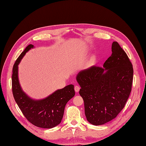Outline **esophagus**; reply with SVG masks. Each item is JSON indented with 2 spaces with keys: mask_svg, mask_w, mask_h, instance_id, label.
<instances>
[{
  "mask_svg": "<svg viewBox=\"0 0 146 146\" xmlns=\"http://www.w3.org/2000/svg\"><path fill=\"white\" fill-rule=\"evenodd\" d=\"M74 89H75V92H78L79 91V90H80V87H79V86H75Z\"/></svg>",
  "mask_w": 146,
  "mask_h": 146,
  "instance_id": "esophagus-1",
  "label": "esophagus"
}]
</instances>
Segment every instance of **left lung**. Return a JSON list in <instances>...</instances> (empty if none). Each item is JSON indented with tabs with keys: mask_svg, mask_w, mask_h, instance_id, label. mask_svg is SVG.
<instances>
[{
	"mask_svg": "<svg viewBox=\"0 0 146 146\" xmlns=\"http://www.w3.org/2000/svg\"><path fill=\"white\" fill-rule=\"evenodd\" d=\"M111 49L112 54L103 68L92 66L76 76L87 120L95 125L115 118L124 108L131 91L132 64L117 42L112 43Z\"/></svg>",
	"mask_w": 146,
	"mask_h": 146,
	"instance_id": "8db88e82",
	"label": "left lung"
}]
</instances>
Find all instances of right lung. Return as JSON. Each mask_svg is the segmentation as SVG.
<instances>
[{"label":"right lung","instance_id":"1","mask_svg":"<svg viewBox=\"0 0 146 146\" xmlns=\"http://www.w3.org/2000/svg\"><path fill=\"white\" fill-rule=\"evenodd\" d=\"M34 45L29 44L17 59L13 68L12 91L14 98L26 118L35 126L53 128L60 123L67 103L74 96V85L70 84L58 90L42 100H34L22 90L18 79V64Z\"/></svg>","mask_w":146,"mask_h":146}]
</instances>
